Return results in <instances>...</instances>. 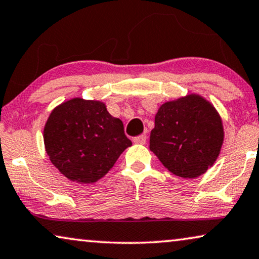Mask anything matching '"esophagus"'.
<instances>
[{
    "label": "esophagus",
    "mask_w": 259,
    "mask_h": 259,
    "mask_svg": "<svg viewBox=\"0 0 259 259\" xmlns=\"http://www.w3.org/2000/svg\"><path fill=\"white\" fill-rule=\"evenodd\" d=\"M134 142L136 144H145V142H147V135H141V136H138L136 138H134Z\"/></svg>",
    "instance_id": "esophagus-1"
}]
</instances>
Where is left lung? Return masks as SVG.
Masks as SVG:
<instances>
[{
  "mask_svg": "<svg viewBox=\"0 0 259 259\" xmlns=\"http://www.w3.org/2000/svg\"><path fill=\"white\" fill-rule=\"evenodd\" d=\"M223 141L216 108L201 95L189 94L159 107L149 148L170 172L196 178L213 165Z\"/></svg>",
  "mask_w": 259,
  "mask_h": 259,
  "instance_id": "8db88e82",
  "label": "left lung"
}]
</instances>
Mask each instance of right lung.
<instances>
[{"label":"right lung","instance_id":"obj_1","mask_svg":"<svg viewBox=\"0 0 259 259\" xmlns=\"http://www.w3.org/2000/svg\"><path fill=\"white\" fill-rule=\"evenodd\" d=\"M49 159L72 182L94 183L108 174L131 141L103 102L75 97L54 108L43 130Z\"/></svg>","mask_w":259,"mask_h":259}]
</instances>
